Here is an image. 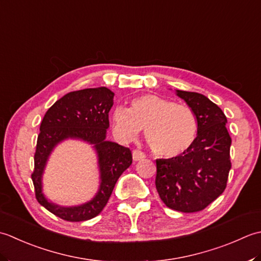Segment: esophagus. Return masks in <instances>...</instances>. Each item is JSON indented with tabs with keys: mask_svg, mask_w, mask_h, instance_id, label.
Returning a JSON list of instances; mask_svg holds the SVG:
<instances>
[{
	"mask_svg": "<svg viewBox=\"0 0 261 261\" xmlns=\"http://www.w3.org/2000/svg\"><path fill=\"white\" fill-rule=\"evenodd\" d=\"M132 155H133V160H134V161H141V160H144V159H145V154L140 150L133 151Z\"/></svg>",
	"mask_w": 261,
	"mask_h": 261,
	"instance_id": "34e87169",
	"label": "esophagus"
}]
</instances>
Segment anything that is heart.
I'll list each match as a JSON object with an SVG mask.
<instances>
[{
	"instance_id": "obj_1",
	"label": "heart",
	"mask_w": 261,
	"mask_h": 261,
	"mask_svg": "<svg viewBox=\"0 0 261 261\" xmlns=\"http://www.w3.org/2000/svg\"><path fill=\"white\" fill-rule=\"evenodd\" d=\"M111 118L116 133L124 140H133L145 128L151 150L166 158L187 151L198 133L197 117L193 109L156 94L138 95L132 100L129 109L117 106Z\"/></svg>"
}]
</instances>
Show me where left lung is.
Masks as SVG:
<instances>
[{
  "label": "left lung",
  "mask_w": 261,
  "mask_h": 261,
  "mask_svg": "<svg viewBox=\"0 0 261 261\" xmlns=\"http://www.w3.org/2000/svg\"><path fill=\"white\" fill-rule=\"evenodd\" d=\"M194 110L197 137L187 151L156 160L155 186L169 208L194 213L204 210L224 191L231 169V137L219 106L204 94L175 90Z\"/></svg>",
  "instance_id": "1"
}]
</instances>
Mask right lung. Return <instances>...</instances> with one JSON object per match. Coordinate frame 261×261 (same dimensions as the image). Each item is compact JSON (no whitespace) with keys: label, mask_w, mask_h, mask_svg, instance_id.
<instances>
[{"label":"right lung","mask_w":261,"mask_h":261,"mask_svg":"<svg viewBox=\"0 0 261 261\" xmlns=\"http://www.w3.org/2000/svg\"><path fill=\"white\" fill-rule=\"evenodd\" d=\"M115 93L106 87L83 89L58 99L47 110L40 124L35 153V170L31 174L36 198L53 214L68 222H82L99 215L108 203L117 180L132 164L128 147L107 141L109 111ZM67 139L91 145L97 155L99 187L94 197L80 205L56 204L43 194V173L51 153Z\"/></svg>","instance_id":"obj_1"}]
</instances>
